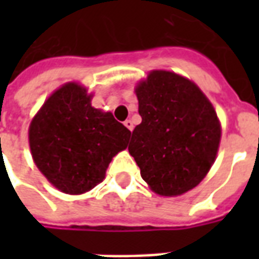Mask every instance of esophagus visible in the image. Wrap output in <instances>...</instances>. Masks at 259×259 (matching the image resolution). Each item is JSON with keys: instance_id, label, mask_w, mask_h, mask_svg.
I'll return each instance as SVG.
<instances>
[{"instance_id": "obj_1", "label": "esophagus", "mask_w": 259, "mask_h": 259, "mask_svg": "<svg viewBox=\"0 0 259 259\" xmlns=\"http://www.w3.org/2000/svg\"><path fill=\"white\" fill-rule=\"evenodd\" d=\"M123 125H125L126 127H127V129L130 130V132H132V130H133V122L130 121V119H126V121L123 122Z\"/></svg>"}]
</instances>
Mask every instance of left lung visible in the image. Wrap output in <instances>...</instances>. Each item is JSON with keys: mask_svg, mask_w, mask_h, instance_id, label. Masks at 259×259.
<instances>
[{"mask_svg": "<svg viewBox=\"0 0 259 259\" xmlns=\"http://www.w3.org/2000/svg\"><path fill=\"white\" fill-rule=\"evenodd\" d=\"M142 122L129 144L141 177L161 196L195 188L208 173L221 142L217 111L201 90L170 71H152L136 87Z\"/></svg>", "mask_w": 259, "mask_h": 259, "instance_id": "8db88e82", "label": "left lung"}]
</instances>
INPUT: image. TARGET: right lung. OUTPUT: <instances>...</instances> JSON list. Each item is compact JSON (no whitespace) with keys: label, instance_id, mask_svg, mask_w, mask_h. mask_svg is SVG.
Listing matches in <instances>:
<instances>
[{"label":"right lung","instance_id":"right-lung-1","mask_svg":"<svg viewBox=\"0 0 259 259\" xmlns=\"http://www.w3.org/2000/svg\"><path fill=\"white\" fill-rule=\"evenodd\" d=\"M87 90L67 83L30 122L29 146L40 172L59 191L80 195L102 183L110 161L126 149L130 130L91 106Z\"/></svg>","mask_w":259,"mask_h":259}]
</instances>
